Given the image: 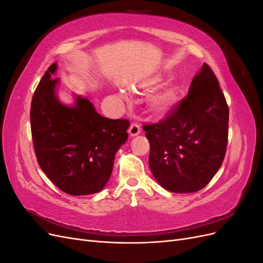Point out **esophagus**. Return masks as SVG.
<instances>
[{"mask_svg":"<svg viewBox=\"0 0 263 263\" xmlns=\"http://www.w3.org/2000/svg\"><path fill=\"white\" fill-rule=\"evenodd\" d=\"M128 133L132 137L134 136H137V135L140 134V127L138 124H135L133 123L130 126H129V129H128Z\"/></svg>","mask_w":263,"mask_h":263,"instance_id":"34e87169","label":"esophagus"}]
</instances>
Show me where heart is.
Listing matches in <instances>:
<instances>
[{
    "label": "heart",
    "instance_id": "1",
    "mask_svg": "<svg viewBox=\"0 0 263 263\" xmlns=\"http://www.w3.org/2000/svg\"><path fill=\"white\" fill-rule=\"evenodd\" d=\"M164 82L163 78H157L154 79L153 81H150L147 90L153 91L157 89L158 86H160ZM123 95V94H122ZM179 100V89L176 86H170L164 91L156 94L155 97L151 98L149 102L150 109L157 115H165L170 113L171 110L176 106Z\"/></svg>",
    "mask_w": 263,
    "mask_h": 263
}]
</instances>
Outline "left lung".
<instances>
[{"label": "left lung", "instance_id": "left-lung-1", "mask_svg": "<svg viewBox=\"0 0 263 263\" xmlns=\"http://www.w3.org/2000/svg\"><path fill=\"white\" fill-rule=\"evenodd\" d=\"M229 109L216 76L204 65L186 97L159 123L144 125L150 144L149 166L163 189L200 191L224 161Z\"/></svg>", "mask_w": 263, "mask_h": 263}]
</instances>
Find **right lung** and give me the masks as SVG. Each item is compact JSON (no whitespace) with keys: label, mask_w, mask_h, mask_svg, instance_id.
<instances>
[{"label":"right lung","mask_w":263,"mask_h":263,"mask_svg":"<svg viewBox=\"0 0 263 263\" xmlns=\"http://www.w3.org/2000/svg\"><path fill=\"white\" fill-rule=\"evenodd\" d=\"M57 63L46 71L30 105L31 137L38 164L48 179L70 195L98 193L112 174L117 150L128 134V119H109L92 103L76 95L62 104L53 79Z\"/></svg>","instance_id":"add662e5"}]
</instances>
